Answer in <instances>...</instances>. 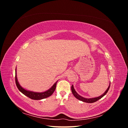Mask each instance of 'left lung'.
I'll use <instances>...</instances> for the list:
<instances>
[{"label": "left lung", "mask_w": 128, "mask_h": 128, "mask_svg": "<svg viewBox=\"0 0 128 128\" xmlns=\"http://www.w3.org/2000/svg\"><path fill=\"white\" fill-rule=\"evenodd\" d=\"M110 86H108V88L107 89V90L105 92H104V93L102 95L98 96V97H96V98H88H88H85L83 97V96H81L75 91V89H74V86H73L72 85V94H74V96H75V97L77 99H78V100H80V101H82L83 102H88V103H93V102H94L96 101H98V100H99V99H101L102 98L103 96L107 94V92L108 91V90H109V89H110Z\"/></svg>", "instance_id": "left-lung-1"}]
</instances>
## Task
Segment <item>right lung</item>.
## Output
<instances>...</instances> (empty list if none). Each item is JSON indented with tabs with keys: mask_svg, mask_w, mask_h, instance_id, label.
Masks as SVG:
<instances>
[{
	"mask_svg": "<svg viewBox=\"0 0 128 128\" xmlns=\"http://www.w3.org/2000/svg\"><path fill=\"white\" fill-rule=\"evenodd\" d=\"M15 83H16V85L17 86V88H18V90L20 92H21L23 94L26 96H28L29 98L33 99V100H40L42 99H44L46 98H48V96H51L53 94V92H54L56 88V82L54 84L53 86L50 88L48 90L44 92H34L32 91H27L24 88H22L20 85L19 84L18 79H17V77H16V70L15 69Z\"/></svg>",
	"mask_w": 128,
	"mask_h": 128,
	"instance_id": "1",
	"label": "right lung"
}]
</instances>
